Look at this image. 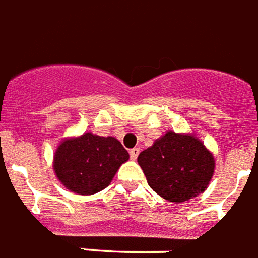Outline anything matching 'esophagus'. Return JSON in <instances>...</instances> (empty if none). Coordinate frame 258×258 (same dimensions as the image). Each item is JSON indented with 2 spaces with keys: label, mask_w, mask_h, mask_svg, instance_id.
Here are the masks:
<instances>
[{
  "label": "esophagus",
  "mask_w": 258,
  "mask_h": 258,
  "mask_svg": "<svg viewBox=\"0 0 258 258\" xmlns=\"http://www.w3.org/2000/svg\"><path fill=\"white\" fill-rule=\"evenodd\" d=\"M139 154V149L138 148H134L130 150V157H131V160H137V157H138Z\"/></svg>",
  "instance_id": "obj_1"
}]
</instances>
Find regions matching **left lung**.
<instances>
[{"label":"left lung","instance_id":"obj_1","mask_svg":"<svg viewBox=\"0 0 258 258\" xmlns=\"http://www.w3.org/2000/svg\"><path fill=\"white\" fill-rule=\"evenodd\" d=\"M149 186L171 202L188 201L205 191L215 160L201 141L168 131L138 156Z\"/></svg>","mask_w":258,"mask_h":258}]
</instances>
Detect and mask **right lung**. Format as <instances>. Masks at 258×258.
I'll return each instance as SVG.
<instances>
[{
  "label": "right lung",
  "mask_w": 258,
  "mask_h": 258,
  "mask_svg": "<svg viewBox=\"0 0 258 258\" xmlns=\"http://www.w3.org/2000/svg\"><path fill=\"white\" fill-rule=\"evenodd\" d=\"M128 157V152L116 138L87 133L79 138L67 139L58 146L54 172L68 190L90 196L108 187Z\"/></svg>",
  "instance_id": "1"
}]
</instances>
